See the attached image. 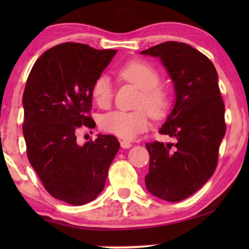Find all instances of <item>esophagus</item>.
<instances>
[{
	"instance_id": "obj_1",
	"label": "esophagus",
	"mask_w": 249,
	"mask_h": 249,
	"mask_svg": "<svg viewBox=\"0 0 249 249\" xmlns=\"http://www.w3.org/2000/svg\"><path fill=\"white\" fill-rule=\"evenodd\" d=\"M120 145H121L122 148H130L131 146H132L131 142H127V141H121L120 142Z\"/></svg>"
}]
</instances>
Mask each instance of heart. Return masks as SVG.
<instances>
[{
	"label": "heart",
	"mask_w": 249,
	"mask_h": 249,
	"mask_svg": "<svg viewBox=\"0 0 249 249\" xmlns=\"http://www.w3.org/2000/svg\"><path fill=\"white\" fill-rule=\"evenodd\" d=\"M119 77L128 81L141 91L134 111H112L101 118L100 125L104 131L124 139H134L149 127V116L162 119L169 113L171 101L165 88L160 86L158 70L145 61L136 60L125 63L118 71ZM91 97L101 108H108L113 100V86L107 74L94 80Z\"/></svg>",
	"instance_id": "obj_1"
}]
</instances>
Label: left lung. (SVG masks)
<instances>
[{"label": "left lung", "instance_id": "left-lung-1", "mask_svg": "<svg viewBox=\"0 0 249 249\" xmlns=\"http://www.w3.org/2000/svg\"><path fill=\"white\" fill-rule=\"evenodd\" d=\"M142 54L158 56L172 78L176 104L160 134L175 142H147L146 188L168 202L196 193L213 176L226 134L224 103L211 60L188 44L165 42Z\"/></svg>", "mask_w": 249, "mask_h": 249}]
</instances>
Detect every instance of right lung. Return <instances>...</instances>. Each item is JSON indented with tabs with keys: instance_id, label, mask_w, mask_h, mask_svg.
Listing matches in <instances>:
<instances>
[{
	"instance_id": "obj_1",
	"label": "right lung",
	"mask_w": 249,
	"mask_h": 249,
	"mask_svg": "<svg viewBox=\"0 0 249 249\" xmlns=\"http://www.w3.org/2000/svg\"><path fill=\"white\" fill-rule=\"evenodd\" d=\"M115 53L80 43L59 44L37 59L27 79L22 97L27 156L46 192L71 205L100 195L120 148L113 135H98L83 146L77 142L79 129L95 127L91 85Z\"/></svg>"
}]
</instances>
